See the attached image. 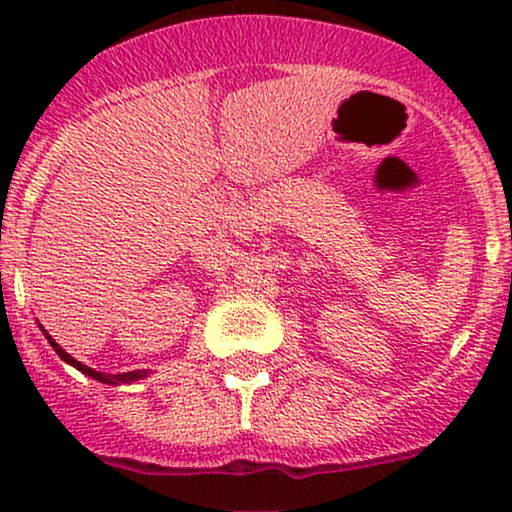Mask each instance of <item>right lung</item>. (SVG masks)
Here are the masks:
<instances>
[{
  "label": "right lung",
  "instance_id": "obj_1",
  "mask_svg": "<svg viewBox=\"0 0 512 512\" xmlns=\"http://www.w3.org/2000/svg\"><path fill=\"white\" fill-rule=\"evenodd\" d=\"M40 330H43V327H40ZM43 334H45V339H48L50 346L57 351V356H60L64 363H69V366H74L76 370H81V373L88 375V378L98 380V383H105V385H122V383H134V380H142V378H146V375H149V370H129V373H117V375H108V373H101V370H93V368L84 366V363H81V361H76L74 356H69L67 351H64L62 346L57 344L55 339L50 337L48 330H43Z\"/></svg>",
  "mask_w": 512,
  "mask_h": 512
}]
</instances>
